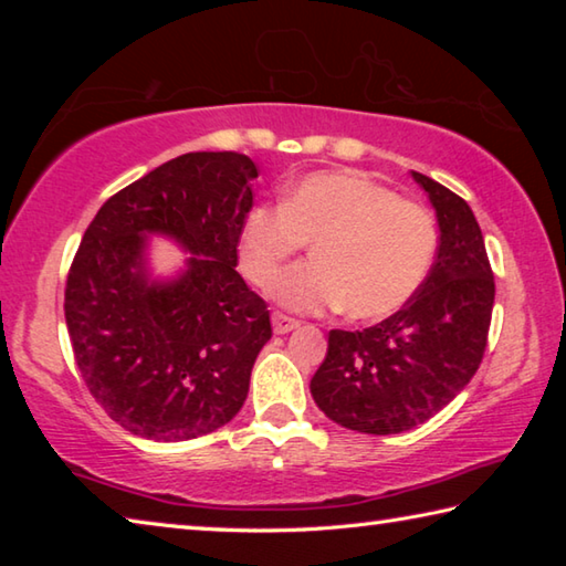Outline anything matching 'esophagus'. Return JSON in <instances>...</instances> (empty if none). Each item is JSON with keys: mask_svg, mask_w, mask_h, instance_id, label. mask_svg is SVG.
Listing matches in <instances>:
<instances>
[{"mask_svg": "<svg viewBox=\"0 0 566 566\" xmlns=\"http://www.w3.org/2000/svg\"><path fill=\"white\" fill-rule=\"evenodd\" d=\"M272 324H274V332L276 334H286V332H292V329L300 327V319L286 317V314H282V312H274L272 314Z\"/></svg>", "mask_w": 566, "mask_h": 566, "instance_id": "esophagus-1", "label": "esophagus"}]
</instances>
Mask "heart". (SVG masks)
Segmentation results:
<instances>
[{"label": "heart", "mask_w": 566, "mask_h": 566, "mask_svg": "<svg viewBox=\"0 0 566 566\" xmlns=\"http://www.w3.org/2000/svg\"><path fill=\"white\" fill-rule=\"evenodd\" d=\"M315 242L317 261L275 274ZM439 234L432 214L359 171H314L260 205L239 229V266L296 312L337 310L377 322L399 312L432 270Z\"/></svg>", "instance_id": "obj_1"}]
</instances>
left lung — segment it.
<instances>
[{
    "label": "left lung",
    "instance_id": "1",
    "mask_svg": "<svg viewBox=\"0 0 566 566\" xmlns=\"http://www.w3.org/2000/svg\"><path fill=\"white\" fill-rule=\"evenodd\" d=\"M437 209V260L421 290L385 322L329 332L312 397L337 424L399 434L424 424L476 375L492 324L494 274L462 197L411 171Z\"/></svg>",
    "mask_w": 566,
    "mask_h": 566
}]
</instances>
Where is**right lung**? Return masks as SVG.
Masks as SVG:
<instances>
[{
	"instance_id": "1",
	"label": "right lung",
	"mask_w": 566,
	"mask_h": 566,
	"mask_svg": "<svg viewBox=\"0 0 566 566\" xmlns=\"http://www.w3.org/2000/svg\"><path fill=\"white\" fill-rule=\"evenodd\" d=\"M256 165L237 151H189L109 197L66 274L64 317L94 401L127 432L187 442L242 409L270 310L234 270ZM145 233L192 256L149 283Z\"/></svg>"
}]
</instances>
